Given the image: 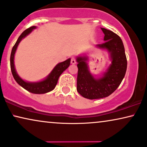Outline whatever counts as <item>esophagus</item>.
<instances>
[{
  "label": "esophagus",
  "instance_id": "34e87169",
  "mask_svg": "<svg viewBox=\"0 0 147 147\" xmlns=\"http://www.w3.org/2000/svg\"><path fill=\"white\" fill-rule=\"evenodd\" d=\"M71 64H76V59L74 57H72L71 59Z\"/></svg>",
  "mask_w": 147,
  "mask_h": 147
}]
</instances>
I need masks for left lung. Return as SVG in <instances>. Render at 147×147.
<instances>
[{
    "mask_svg": "<svg viewBox=\"0 0 147 147\" xmlns=\"http://www.w3.org/2000/svg\"><path fill=\"white\" fill-rule=\"evenodd\" d=\"M105 34L104 43L97 45L98 47L106 49L111 53V65L104 76L95 79L88 70L86 57L77 58V91L84 98H102L111 94L124 78L127 69V59L122 40L117 34L111 30L101 28Z\"/></svg>",
    "mask_w": 147,
    "mask_h": 147,
    "instance_id": "left-lung-1",
    "label": "left lung"
}]
</instances>
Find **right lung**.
Listing matches in <instances>:
<instances>
[{"mask_svg":"<svg viewBox=\"0 0 147 147\" xmlns=\"http://www.w3.org/2000/svg\"><path fill=\"white\" fill-rule=\"evenodd\" d=\"M36 26H32L27 30H26L18 38V40H17L16 43L13 46L12 51H11V57H10V65H11V72H12L13 76L15 80V81L20 84L21 86H22L24 88L26 89V90L29 91V92L34 93V94H45V93L49 92L50 91L53 90L56 86L57 82H58V79L59 78L63 72L70 65V59H68L66 61L57 64L55 67L53 69L52 72L50 74L48 77L44 80L43 81L39 82L36 83H30L26 82L23 80L22 79L19 77L18 74L16 73V71L14 67V55L16 51L17 47L22 40V38L26 37L28 34H29L34 29H35Z\"/></svg>","mask_w":147,"mask_h":147,"instance_id":"right-lung-1","label":"right lung"}]
</instances>
